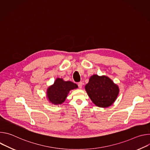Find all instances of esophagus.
Instances as JSON below:
<instances>
[{"label": "esophagus", "mask_w": 150, "mask_h": 150, "mask_svg": "<svg viewBox=\"0 0 150 150\" xmlns=\"http://www.w3.org/2000/svg\"><path fill=\"white\" fill-rule=\"evenodd\" d=\"M78 87H79V88L80 89L82 88V85H83V82H78Z\"/></svg>", "instance_id": "34e87169"}]
</instances>
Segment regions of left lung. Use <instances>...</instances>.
Segmentation results:
<instances>
[{
  "instance_id": "8db88e82",
  "label": "left lung",
  "mask_w": 150,
  "mask_h": 150,
  "mask_svg": "<svg viewBox=\"0 0 150 150\" xmlns=\"http://www.w3.org/2000/svg\"><path fill=\"white\" fill-rule=\"evenodd\" d=\"M85 89L93 103L103 108L112 105L119 93V86L109 77L96 74L91 76Z\"/></svg>"
}]
</instances>
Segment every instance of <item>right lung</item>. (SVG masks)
I'll return each instance as SVG.
<instances>
[{"label": "right lung", "instance_id": "obj_1", "mask_svg": "<svg viewBox=\"0 0 150 150\" xmlns=\"http://www.w3.org/2000/svg\"><path fill=\"white\" fill-rule=\"evenodd\" d=\"M78 87L76 83L71 81H65L62 78H57L53 84L47 88L46 97L52 104H61L67 99L69 91Z\"/></svg>", "mask_w": 150, "mask_h": 150}]
</instances>
